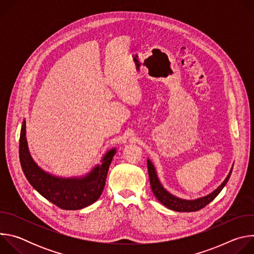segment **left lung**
Here are the masks:
<instances>
[{
  "label": "left lung",
  "instance_id": "obj_1",
  "mask_svg": "<svg viewBox=\"0 0 254 254\" xmlns=\"http://www.w3.org/2000/svg\"><path fill=\"white\" fill-rule=\"evenodd\" d=\"M232 169H233V166L228 176L222 182V184L209 195L195 199V200H185V199H181L179 197L172 195L163 187L158 178V175L153 163L150 161V159H148V171H149V177H150V183H151V188L154 195L167 208L177 212H195L204 208L206 205L212 202L217 197V195L221 192L224 186L227 184L230 175L232 173Z\"/></svg>",
  "mask_w": 254,
  "mask_h": 254
}]
</instances>
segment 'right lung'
<instances>
[{"label":"right lung","mask_w":254,"mask_h":254,"mask_svg":"<svg viewBox=\"0 0 254 254\" xmlns=\"http://www.w3.org/2000/svg\"><path fill=\"white\" fill-rule=\"evenodd\" d=\"M116 149L108 151L101 160L83 177L61 178L42 170L32 159L26 138V121L20 133L19 157L22 170L32 187L44 198L64 210H79L94 203L100 197Z\"/></svg>","instance_id":"obj_1"}]
</instances>
